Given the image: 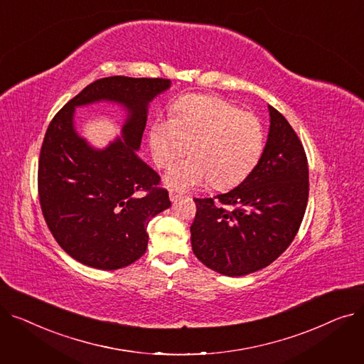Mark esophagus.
I'll list each match as a JSON object with an SVG mask.
<instances>
[{
	"label": "esophagus",
	"instance_id": "obj_1",
	"mask_svg": "<svg viewBox=\"0 0 364 364\" xmlns=\"http://www.w3.org/2000/svg\"><path fill=\"white\" fill-rule=\"evenodd\" d=\"M180 198H181V195L178 192H176V190H169V199H171V202H177Z\"/></svg>",
	"mask_w": 364,
	"mask_h": 364
}]
</instances>
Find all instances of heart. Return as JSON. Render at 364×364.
<instances>
[{
    "label": "heart",
    "mask_w": 364,
    "mask_h": 364,
    "mask_svg": "<svg viewBox=\"0 0 364 364\" xmlns=\"http://www.w3.org/2000/svg\"><path fill=\"white\" fill-rule=\"evenodd\" d=\"M264 144V128L255 114L200 94L180 99L171 118L156 122L150 131L153 159L159 166H172L188 150L193 155L165 177L166 186L177 192L208 181L218 190L237 186L257 166Z\"/></svg>",
    "instance_id": "1"
}]
</instances>
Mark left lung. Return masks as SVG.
Here are the masks:
<instances>
[{"label":"left lung","mask_w":364,"mask_h":364,"mask_svg":"<svg viewBox=\"0 0 364 364\" xmlns=\"http://www.w3.org/2000/svg\"><path fill=\"white\" fill-rule=\"evenodd\" d=\"M269 136L251 174L224 195L195 199L193 254L208 269L228 277L258 272L277 259L295 239L307 208L304 147L280 112L269 106Z\"/></svg>","instance_id":"obj_1"}]
</instances>
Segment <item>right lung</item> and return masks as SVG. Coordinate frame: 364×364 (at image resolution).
<instances>
[{
	"instance_id": "right-lung-1",
	"label": "right lung",
	"mask_w": 364,
	"mask_h": 364,
	"mask_svg": "<svg viewBox=\"0 0 364 364\" xmlns=\"http://www.w3.org/2000/svg\"><path fill=\"white\" fill-rule=\"evenodd\" d=\"M171 87L162 78L109 76L94 81L57 112L43 141L38 193L55 242L73 259L99 270H118L147 250L149 221L171 206L161 177L137 150L150 102ZM110 101L127 119L117 138L95 149L74 128L76 107Z\"/></svg>"
}]
</instances>
